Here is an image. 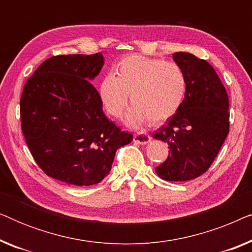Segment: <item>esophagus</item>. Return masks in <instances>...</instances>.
<instances>
[{"instance_id": "1", "label": "esophagus", "mask_w": 252, "mask_h": 252, "mask_svg": "<svg viewBox=\"0 0 252 252\" xmlns=\"http://www.w3.org/2000/svg\"><path fill=\"white\" fill-rule=\"evenodd\" d=\"M151 140V136L149 134H144V133H137L134 135V139L133 141L135 143H139V144H147L148 142H150Z\"/></svg>"}]
</instances>
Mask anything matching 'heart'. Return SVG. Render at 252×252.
I'll use <instances>...</instances> for the list:
<instances>
[{"mask_svg":"<svg viewBox=\"0 0 252 252\" xmlns=\"http://www.w3.org/2000/svg\"><path fill=\"white\" fill-rule=\"evenodd\" d=\"M187 92L185 71L175 62L129 55L116 65L115 74L102 79L98 94L111 117L125 111L128 95L133 108L127 123L136 126L149 120L160 124L172 118L181 108Z\"/></svg>","mask_w":252,"mask_h":252,"instance_id":"1","label":"heart"}]
</instances>
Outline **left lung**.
I'll use <instances>...</instances> for the list:
<instances>
[{
  "label": "left lung",
  "instance_id": "1",
  "mask_svg": "<svg viewBox=\"0 0 252 252\" xmlns=\"http://www.w3.org/2000/svg\"><path fill=\"white\" fill-rule=\"evenodd\" d=\"M184 68L187 92L181 108L154 133L168 144V157L157 166L166 181H188L211 166L229 133V99L215 68L189 53H174Z\"/></svg>",
  "mask_w": 252,
  "mask_h": 252
}]
</instances>
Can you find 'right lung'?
<instances>
[{
    "mask_svg": "<svg viewBox=\"0 0 252 252\" xmlns=\"http://www.w3.org/2000/svg\"><path fill=\"white\" fill-rule=\"evenodd\" d=\"M103 63L101 53L53 56L24 86L20 120L27 147L41 170L64 184L101 182L116 151L133 140L106 118L89 81Z\"/></svg>",
    "mask_w": 252,
    "mask_h": 252,
    "instance_id": "1",
    "label": "right lung"
}]
</instances>
